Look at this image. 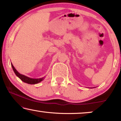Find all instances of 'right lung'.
Masks as SVG:
<instances>
[{"mask_svg":"<svg viewBox=\"0 0 121 121\" xmlns=\"http://www.w3.org/2000/svg\"><path fill=\"white\" fill-rule=\"evenodd\" d=\"M11 66H12L13 69V70H14L15 74H16V75L23 82H26V83H27L29 84H38V83H39V82H42V81L44 79V78H45V77H44L41 78H39V79H34V78H31L26 77V76H25V75H22V74L19 73L18 72L17 70H16V69L14 67L12 64V63H11Z\"/></svg>","mask_w":121,"mask_h":121,"instance_id":"obj_1","label":"right lung"}]
</instances>
